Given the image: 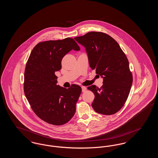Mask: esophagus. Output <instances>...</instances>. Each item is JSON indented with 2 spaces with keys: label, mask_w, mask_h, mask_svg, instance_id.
Wrapping results in <instances>:
<instances>
[{
  "label": "esophagus",
  "mask_w": 158,
  "mask_h": 158,
  "mask_svg": "<svg viewBox=\"0 0 158 158\" xmlns=\"http://www.w3.org/2000/svg\"><path fill=\"white\" fill-rule=\"evenodd\" d=\"M86 88L85 86H82V91L83 92H85L86 90Z\"/></svg>",
  "instance_id": "1"
}]
</instances>
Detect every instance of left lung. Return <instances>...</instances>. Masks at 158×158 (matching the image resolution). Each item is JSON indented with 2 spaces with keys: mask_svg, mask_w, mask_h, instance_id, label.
<instances>
[{
  "mask_svg": "<svg viewBox=\"0 0 158 158\" xmlns=\"http://www.w3.org/2000/svg\"><path fill=\"white\" fill-rule=\"evenodd\" d=\"M75 40L85 48L91 69L103 78L101 88L88 87L95 95L92 108L104 115L118 112L127 99L133 83L126 54L114 38L103 32H89Z\"/></svg>",
  "mask_w": 158,
  "mask_h": 158,
  "instance_id": "obj_1",
  "label": "left lung"
}]
</instances>
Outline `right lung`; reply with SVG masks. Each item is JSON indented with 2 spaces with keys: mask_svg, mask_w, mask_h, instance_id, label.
I'll return each instance as SVG.
<instances>
[{
  "mask_svg": "<svg viewBox=\"0 0 158 158\" xmlns=\"http://www.w3.org/2000/svg\"><path fill=\"white\" fill-rule=\"evenodd\" d=\"M72 50L79 51L80 47L71 38L39 43L25 70L23 89L31 108L41 120L55 126L64 124L73 117L82 92L75 84L68 89L57 85L55 72L60 70L63 57Z\"/></svg>",
  "mask_w": 158,
  "mask_h": 158,
  "instance_id": "1",
  "label": "right lung"
}]
</instances>
